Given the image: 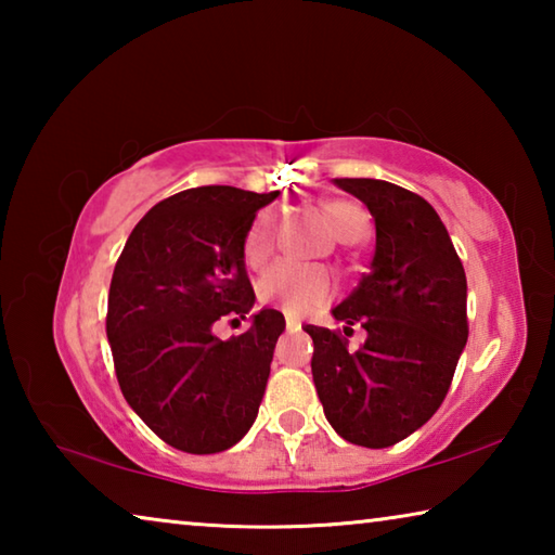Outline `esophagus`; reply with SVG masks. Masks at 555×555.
<instances>
[{"instance_id": "1", "label": "esophagus", "mask_w": 555, "mask_h": 555, "mask_svg": "<svg viewBox=\"0 0 555 555\" xmlns=\"http://www.w3.org/2000/svg\"><path fill=\"white\" fill-rule=\"evenodd\" d=\"M300 327V321H296V318H286V331H298Z\"/></svg>"}]
</instances>
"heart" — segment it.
<instances>
[{"label":"heart","mask_w":555,"mask_h":555,"mask_svg":"<svg viewBox=\"0 0 555 555\" xmlns=\"http://www.w3.org/2000/svg\"><path fill=\"white\" fill-rule=\"evenodd\" d=\"M325 212L331 218L337 240L345 244L360 242L370 230V218L360 205L350 201L325 203ZM274 249V215L269 210L259 212L249 224L242 242V259L249 269H261ZM335 281L331 271L323 267H304L279 261L267 269L257 281V296L264 304L279 306L288 315H304L313 308H321L333 298Z\"/></svg>","instance_id":"1"}]
</instances>
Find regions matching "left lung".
Instances as JSON below:
<instances>
[{
  "label": "left lung",
  "instance_id": "obj_1",
  "mask_svg": "<svg viewBox=\"0 0 555 555\" xmlns=\"http://www.w3.org/2000/svg\"><path fill=\"white\" fill-rule=\"evenodd\" d=\"M374 218L367 274L333 308L343 331L306 325L325 418L347 443L389 448L434 416L467 343V279L446 224L421 195L374 178H335ZM360 324L369 340L346 350Z\"/></svg>",
  "mask_w": 555,
  "mask_h": 555
}]
</instances>
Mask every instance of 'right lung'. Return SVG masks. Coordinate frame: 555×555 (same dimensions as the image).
Wrapping results in <instances>:
<instances>
[{"label": "right lung", "mask_w": 555, "mask_h": 555, "mask_svg": "<svg viewBox=\"0 0 555 555\" xmlns=\"http://www.w3.org/2000/svg\"><path fill=\"white\" fill-rule=\"evenodd\" d=\"M276 195L188 188L137 222L115 264L107 340L119 389L137 416L183 453H222L257 418L284 315L264 308L230 340L212 325L244 321L255 306L242 242Z\"/></svg>", "instance_id": "1"}]
</instances>
